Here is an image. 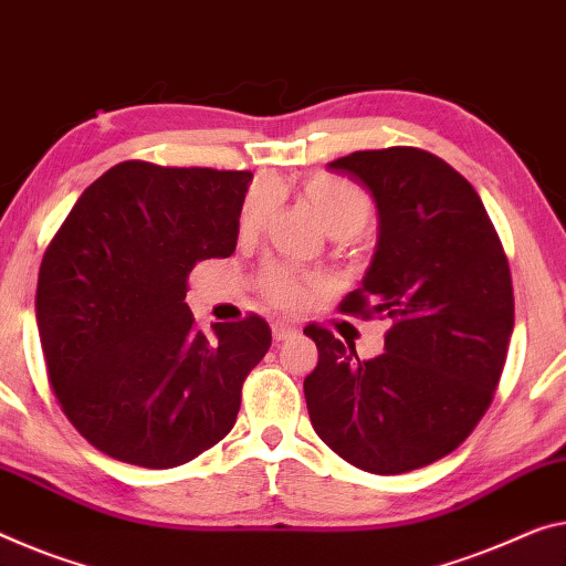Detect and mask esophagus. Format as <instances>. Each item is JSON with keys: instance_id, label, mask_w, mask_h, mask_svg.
<instances>
[{"instance_id": "esophagus-1", "label": "esophagus", "mask_w": 566, "mask_h": 566, "mask_svg": "<svg viewBox=\"0 0 566 566\" xmlns=\"http://www.w3.org/2000/svg\"><path fill=\"white\" fill-rule=\"evenodd\" d=\"M298 334V328H295L293 324H289V321H275L273 324V338L275 342H283V338H291Z\"/></svg>"}]
</instances>
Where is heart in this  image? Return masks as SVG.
Returning <instances> with one entry per match:
<instances>
[{
    "label": "heart",
    "mask_w": 566,
    "mask_h": 566,
    "mask_svg": "<svg viewBox=\"0 0 566 566\" xmlns=\"http://www.w3.org/2000/svg\"><path fill=\"white\" fill-rule=\"evenodd\" d=\"M308 202L313 210L318 212L321 222L328 230V234H344V238H354L364 228H367L371 217V199L367 197L361 187H356L354 181L332 177V174H313L303 187ZM277 199V187L273 181H258V185L250 189V195L242 205L240 212V232L253 234L263 228L268 214L275 207ZM316 281L295 273L293 268L271 263L263 268L260 273V289L277 306L295 308L301 306L303 301L308 298Z\"/></svg>",
    "instance_id": "obj_1"
}]
</instances>
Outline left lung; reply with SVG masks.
<instances>
[{
    "instance_id": "1",
    "label": "left lung",
    "mask_w": 566,
    "mask_h": 566,
    "mask_svg": "<svg viewBox=\"0 0 566 566\" xmlns=\"http://www.w3.org/2000/svg\"><path fill=\"white\" fill-rule=\"evenodd\" d=\"M377 205V250L344 313L387 316L385 352L361 361L306 326L311 424L346 463L397 475L453 453L489 410L514 332L509 260L471 181L430 151L392 146L328 164Z\"/></svg>"
}]
</instances>
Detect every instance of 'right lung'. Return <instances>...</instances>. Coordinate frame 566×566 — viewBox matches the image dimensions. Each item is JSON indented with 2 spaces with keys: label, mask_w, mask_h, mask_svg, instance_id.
<instances>
[{
  "label": "right lung",
  "mask_w": 566,
  "mask_h": 566,
  "mask_svg": "<svg viewBox=\"0 0 566 566\" xmlns=\"http://www.w3.org/2000/svg\"><path fill=\"white\" fill-rule=\"evenodd\" d=\"M250 171L111 167L77 197L38 277L48 377L73 428L124 463L177 468L232 430L271 349L260 316L197 332L195 263L230 258Z\"/></svg>",
  "instance_id": "obj_1"
}]
</instances>
